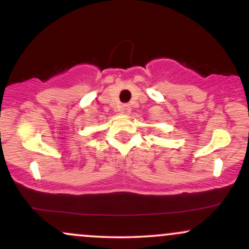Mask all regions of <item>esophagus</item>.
Here are the masks:
<instances>
[{
  "mask_svg": "<svg viewBox=\"0 0 249 249\" xmlns=\"http://www.w3.org/2000/svg\"><path fill=\"white\" fill-rule=\"evenodd\" d=\"M130 107L128 105H122L121 107V112L124 113V115H127V113H130Z\"/></svg>",
  "mask_w": 249,
  "mask_h": 249,
  "instance_id": "1",
  "label": "esophagus"
}]
</instances>
